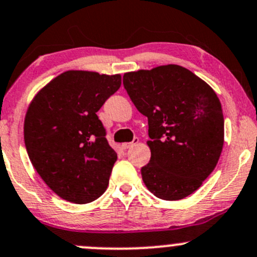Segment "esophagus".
Here are the masks:
<instances>
[{
    "instance_id": "34e87169",
    "label": "esophagus",
    "mask_w": 257,
    "mask_h": 257,
    "mask_svg": "<svg viewBox=\"0 0 257 257\" xmlns=\"http://www.w3.org/2000/svg\"><path fill=\"white\" fill-rule=\"evenodd\" d=\"M138 142H139V139H138V138H134V140L132 143H123V144H121V149L123 150L131 149V148L133 147V145H136Z\"/></svg>"
}]
</instances>
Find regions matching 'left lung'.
Returning <instances> with one entry per match:
<instances>
[{"mask_svg":"<svg viewBox=\"0 0 257 257\" xmlns=\"http://www.w3.org/2000/svg\"><path fill=\"white\" fill-rule=\"evenodd\" d=\"M124 88L148 117L151 158L142 167L154 196L177 201L212 174L224 144V117L217 93L180 65L126 72Z\"/></svg>","mask_w":257,"mask_h":257,"instance_id":"obj_1","label":"left lung"}]
</instances>
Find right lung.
Instances as JSON below:
<instances>
[{"label": "right lung", "mask_w": 257, "mask_h": 257, "mask_svg": "<svg viewBox=\"0 0 257 257\" xmlns=\"http://www.w3.org/2000/svg\"><path fill=\"white\" fill-rule=\"evenodd\" d=\"M120 83V75L70 70L51 80L29 104L27 153L48 187L63 199L90 203L107 190L117 153L97 112Z\"/></svg>", "instance_id": "1"}]
</instances>
